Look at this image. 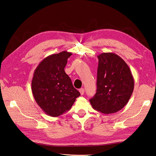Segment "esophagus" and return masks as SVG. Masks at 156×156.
I'll use <instances>...</instances> for the list:
<instances>
[{"mask_svg":"<svg viewBox=\"0 0 156 156\" xmlns=\"http://www.w3.org/2000/svg\"><path fill=\"white\" fill-rule=\"evenodd\" d=\"M79 92H80L81 95H83L84 93H85V89L84 88H80L79 90Z\"/></svg>","mask_w":156,"mask_h":156,"instance_id":"1","label":"esophagus"}]
</instances>
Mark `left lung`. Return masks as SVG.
Returning <instances> with one entry per match:
<instances>
[{
    "label": "left lung",
    "mask_w": 156,
    "mask_h": 156,
    "mask_svg": "<svg viewBox=\"0 0 156 156\" xmlns=\"http://www.w3.org/2000/svg\"><path fill=\"white\" fill-rule=\"evenodd\" d=\"M97 92L90 99L92 108L102 113H115L128 103L134 89V79L125 61L112 52L97 56Z\"/></svg>",
    "instance_id": "obj_1"
}]
</instances>
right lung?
Returning a JSON list of instances; mask_svg holds the SVG:
<instances>
[{
	"label": "right lung",
	"mask_w": 156,
	"mask_h": 156,
	"mask_svg": "<svg viewBox=\"0 0 156 156\" xmlns=\"http://www.w3.org/2000/svg\"><path fill=\"white\" fill-rule=\"evenodd\" d=\"M71 52L62 51L47 56L35 69L31 90L39 107L47 115L57 117L69 110L80 95L64 68Z\"/></svg>",
	"instance_id": "1"
}]
</instances>
